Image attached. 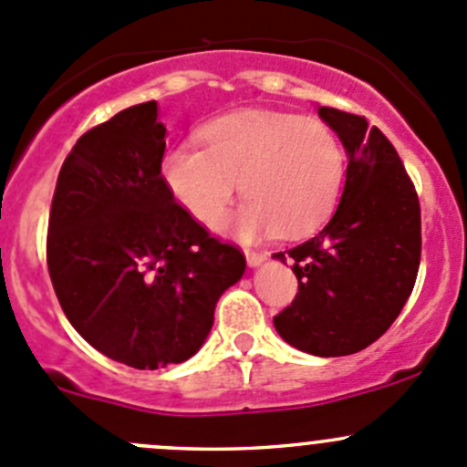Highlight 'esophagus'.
<instances>
[{
    "mask_svg": "<svg viewBox=\"0 0 467 467\" xmlns=\"http://www.w3.org/2000/svg\"><path fill=\"white\" fill-rule=\"evenodd\" d=\"M266 253H255V251H246V262H248V266L251 268H257V266H262L264 262H266Z\"/></svg>",
    "mask_w": 467,
    "mask_h": 467,
    "instance_id": "1",
    "label": "esophagus"
}]
</instances>
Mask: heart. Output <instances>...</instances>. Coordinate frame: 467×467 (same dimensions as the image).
Segmentation results:
<instances>
[{
	"label": "heart",
	"mask_w": 467,
	"mask_h": 467,
	"mask_svg": "<svg viewBox=\"0 0 467 467\" xmlns=\"http://www.w3.org/2000/svg\"><path fill=\"white\" fill-rule=\"evenodd\" d=\"M203 149L167 150L162 178L199 223L216 228L234 190L239 207L233 230L242 237H303L337 207L346 155L334 130L318 119L286 112H237L201 130Z\"/></svg>",
	"instance_id": "heart-1"
}]
</instances>
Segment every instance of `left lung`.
<instances>
[{"label": "left lung", "mask_w": 467, "mask_h": 467, "mask_svg": "<svg viewBox=\"0 0 467 467\" xmlns=\"http://www.w3.org/2000/svg\"><path fill=\"white\" fill-rule=\"evenodd\" d=\"M348 155L346 185L327 225L275 253L294 260L298 294L273 318L289 346L343 357L378 341L402 312L420 266V203L398 150L359 115L321 106Z\"/></svg>", "instance_id": "8db88e82"}]
</instances>
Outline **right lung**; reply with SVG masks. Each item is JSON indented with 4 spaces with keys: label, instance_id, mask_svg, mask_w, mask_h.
<instances>
[{
    "label": "right lung",
    "instance_id": "1",
    "mask_svg": "<svg viewBox=\"0 0 467 467\" xmlns=\"http://www.w3.org/2000/svg\"><path fill=\"white\" fill-rule=\"evenodd\" d=\"M158 103L88 130L60 167L47 264L65 317L101 355L155 370L205 343L221 294L246 260L169 192Z\"/></svg>",
    "mask_w": 467,
    "mask_h": 467
}]
</instances>
